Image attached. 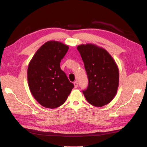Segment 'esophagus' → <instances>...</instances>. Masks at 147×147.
Wrapping results in <instances>:
<instances>
[{"instance_id":"esophagus-1","label":"esophagus","mask_w":147,"mask_h":147,"mask_svg":"<svg viewBox=\"0 0 147 147\" xmlns=\"http://www.w3.org/2000/svg\"><path fill=\"white\" fill-rule=\"evenodd\" d=\"M74 84V87H75V88H77L78 87V82H77V81H75Z\"/></svg>"}]
</instances>
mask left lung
I'll use <instances>...</instances> for the list:
<instances>
[{
  "mask_svg": "<svg viewBox=\"0 0 147 147\" xmlns=\"http://www.w3.org/2000/svg\"><path fill=\"white\" fill-rule=\"evenodd\" d=\"M77 50L88 77V88L83 91L86 100L98 107L108 104L116 96L119 86L116 62L107 51L94 44H82Z\"/></svg>",
  "mask_w": 147,
  "mask_h": 147,
  "instance_id": "left-lung-1",
  "label": "left lung"
}]
</instances>
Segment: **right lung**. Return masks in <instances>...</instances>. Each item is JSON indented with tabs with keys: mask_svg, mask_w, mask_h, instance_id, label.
<instances>
[{
	"mask_svg": "<svg viewBox=\"0 0 147 147\" xmlns=\"http://www.w3.org/2000/svg\"><path fill=\"white\" fill-rule=\"evenodd\" d=\"M69 46L48 41L40 47L29 62L28 82L31 94L38 103L49 109L63 105L74 85L60 68Z\"/></svg>",
	"mask_w": 147,
	"mask_h": 147,
	"instance_id": "right-lung-1",
	"label": "right lung"
}]
</instances>
